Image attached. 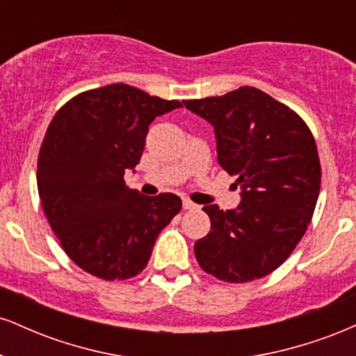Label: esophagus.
I'll return each mask as SVG.
<instances>
[{"label": "esophagus", "mask_w": 356, "mask_h": 356, "mask_svg": "<svg viewBox=\"0 0 356 356\" xmlns=\"http://www.w3.org/2000/svg\"><path fill=\"white\" fill-rule=\"evenodd\" d=\"M182 207L186 211H199V209H201V206H197V204H194L192 201H189V199H184Z\"/></svg>", "instance_id": "obj_1"}]
</instances>
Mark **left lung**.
<instances>
[{"label":"left lung","instance_id":"1","mask_svg":"<svg viewBox=\"0 0 356 356\" xmlns=\"http://www.w3.org/2000/svg\"><path fill=\"white\" fill-rule=\"evenodd\" d=\"M184 105L214 127L218 162L241 189L236 209L204 206L211 231L195 241V259L227 283L266 276L288 259L313 218L321 167L312 132L254 87Z\"/></svg>","mask_w":356,"mask_h":356}]
</instances>
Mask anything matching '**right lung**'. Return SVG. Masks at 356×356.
Instances as JSON below:
<instances>
[{"mask_svg":"<svg viewBox=\"0 0 356 356\" xmlns=\"http://www.w3.org/2000/svg\"><path fill=\"white\" fill-rule=\"evenodd\" d=\"M182 107L125 83L73 97L48 125L38 155V194L73 263L102 280H129L149 263L161 232L181 211L175 194L125 186L155 117Z\"/></svg>","mask_w":356,"mask_h":356,"instance_id":"obj_1","label":"right lung"}]
</instances>
